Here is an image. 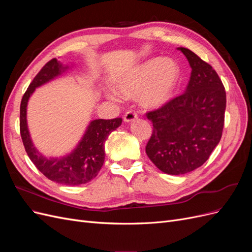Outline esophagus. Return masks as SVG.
Listing matches in <instances>:
<instances>
[{
    "label": "esophagus",
    "mask_w": 252,
    "mask_h": 252,
    "mask_svg": "<svg viewBox=\"0 0 252 252\" xmlns=\"http://www.w3.org/2000/svg\"><path fill=\"white\" fill-rule=\"evenodd\" d=\"M136 118H138V113H136V111L130 109V110L126 111L125 116H124V121L125 122H131V121L135 120Z\"/></svg>",
    "instance_id": "esophagus-1"
}]
</instances>
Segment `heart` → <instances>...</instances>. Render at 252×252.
<instances>
[{
	"label": "heart",
	"instance_id": "b5f03b06",
	"mask_svg": "<svg viewBox=\"0 0 252 252\" xmlns=\"http://www.w3.org/2000/svg\"><path fill=\"white\" fill-rule=\"evenodd\" d=\"M178 77L179 67L174 61L157 58L129 71L122 79L120 87L129 95L140 93L145 103L158 104L169 97Z\"/></svg>",
	"mask_w": 252,
	"mask_h": 252
}]
</instances>
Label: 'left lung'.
<instances>
[{
  "label": "left lung",
  "mask_w": 252,
  "mask_h": 252,
  "mask_svg": "<svg viewBox=\"0 0 252 252\" xmlns=\"http://www.w3.org/2000/svg\"><path fill=\"white\" fill-rule=\"evenodd\" d=\"M179 49L192 69L186 91L146 113L154 126L146 154L159 170L175 175L209 158L222 138L226 109V91L217 71L191 50Z\"/></svg>",
  "instance_id": "8db88e82"
}]
</instances>
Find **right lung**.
<instances>
[{"label": "right lung", "mask_w": 252, "mask_h": 252, "mask_svg": "<svg viewBox=\"0 0 252 252\" xmlns=\"http://www.w3.org/2000/svg\"><path fill=\"white\" fill-rule=\"evenodd\" d=\"M65 67L52 59L39 71L22 97L20 106V132L25 150L34 166L45 177L59 184L78 186L94 179L101 170L105 159L104 143L111 131L122 124V118L111 120L98 119L90 123L84 138L69 156L60 158H47L34 148L30 140L27 122L26 107L29 96L46 82L61 74Z\"/></svg>", "instance_id": "right-lung-1"}]
</instances>
